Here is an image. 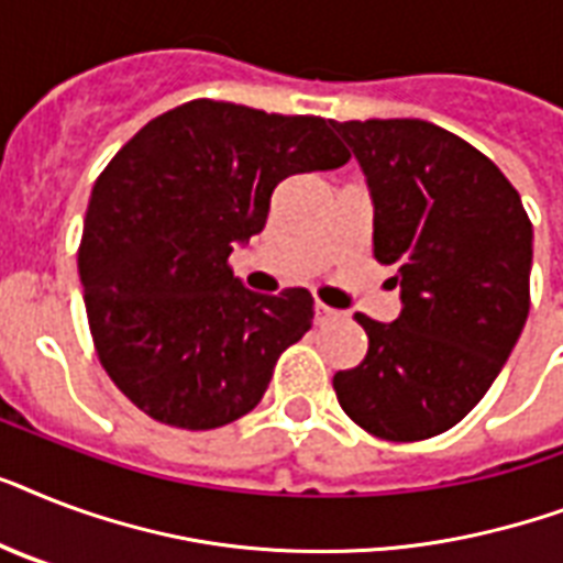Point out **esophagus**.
<instances>
[{
	"label": "esophagus",
	"mask_w": 563,
	"mask_h": 563,
	"mask_svg": "<svg viewBox=\"0 0 563 563\" xmlns=\"http://www.w3.org/2000/svg\"><path fill=\"white\" fill-rule=\"evenodd\" d=\"M342 316V312H335V309L324 307V303H316V324H330L335 318Z\"/></svg>",
	"instance_id": "obj_1"
}]
</instances>
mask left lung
<instances>
[{
	"mask_svg": "<svg viewBox=\"0 0 563 563\" xmlns=\"http://www.w3.org/2000/svg\"><path fill=\"white\" fill-rule=\"evenodd\" d=\"M374 203V256L394 265L400 316L356 312L368 353L333 376L339 406L371 435L420 441L485 397L529 316L532 221L506 175L423 119L330 122Z\"/></svg>",
	"mask_w": 563,
	"mask_h": 563,
	"instance_id": "1",
	"label": "left lung"
}]
</instances>
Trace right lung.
<instances>
[{
    "mask_svg": "<svg viewBox=\"0 0 563 563\" xmlns=\"http://www.w3.org/2000/svg\"><path fill=\"white\" fill-rule=\"evenodd\" d=\"M351 161L318 117L195 99L152 119L101 172L84 219V303L99 360L148 418L233 423L303 339L307 289L256 295L228 256L265 228L274 187Z\"/></svg>",
    "mask_w": 563,
    "mask_h": 563,
    "instance_id": "add662e5",
    "label": "right lung"
}]
</instances>
